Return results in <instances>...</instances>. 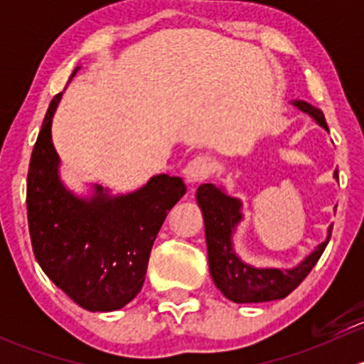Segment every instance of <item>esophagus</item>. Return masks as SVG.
<instances>
[{
    "label": "esophagus",
    "mask_w": 364,
    "mask_h": 364,
    "mask_svg": "<svg viewBox=\"0 0 364 364\" xmlns=\"http://www.w3.org/2000/svg\"><path fill=\"white\" fill-rule=\"evenodd\" d=\"M213 167H215V164H213V160L209 159V156H196V159L188 161V165H186L185 171H183L185 181L188 183V185H196V183L205 181V179L211 176Z\"/></svg>",
    "instance_id": "34e87169"
}]
</instances>
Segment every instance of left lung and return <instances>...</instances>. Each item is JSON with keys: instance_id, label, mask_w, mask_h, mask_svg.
Listing matches in <instances>:
<instances>
[{"instance_id": "obj_1", "label": "left lung", "mask_w": 364, "mask_h": 364, "mask_svg": "<svg viewBox=\"0 0 364 364\" xmlns=\"http://www.w3.org/2000/svg\"><path fill=\"white\" fill-rule=\"evenodd\" d=\"M292 105L314 117L324 130H329L321 109L304 100H294ZM335 178H338L336 171ZM197 203L204 216L209 273L222 294L234 303H266L287 297L314 269L331 237L333 227H329L324 243L318 245L292 269L253 267L236 255L232 245V232L243 220L241 200L227 196L218 186L205 183L197 188Z\"/></svg>"}]
</instances>
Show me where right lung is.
<instances>
[{
    "mask_svg": "<svg viewBox=\"0 0 364 364\" xmlns=\"http://www.w3.org/2000/svg\"><path fill=\"white\" fill-rule=\"evenodd\" d=\"M61 95L50 100L29 161L33 253L43 273L84 310H119L142 289L156 234L186 186L181 178L159 174L127 196H109L100 185L86 199L70 192L60 179L50 135Z\"/></svg>",
    "mask_w": 364,
    "mask_h": 364,
    "instance_id": "obj_1",
    "label": "right lung"
}]
</instances>
